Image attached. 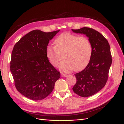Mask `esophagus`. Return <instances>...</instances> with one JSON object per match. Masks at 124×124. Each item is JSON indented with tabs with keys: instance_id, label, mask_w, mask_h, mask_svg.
Wrapping results in <instances>:
<instances>
[{
	"instance_id": "obj_1",
	"label": "esophagus",
	"mask_w": 124,
	"mask_h": 124,
	"mask_svg": "<svg viewBox=\"0 0 124 124\" xmlns=\"http://www.w3.org/2000/svg\"><path fill=\"white\" fill-rule=\"evenodd\" d=\"M61 76H62V77H63V78H65V77H67V76H68V75L62 73H61Z\"/></svg>"
}]
</instances>
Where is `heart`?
Segmentation results:
<instances>
[{
  "instance_id": "1",
  "label": "heart",
  "mask_w": 124,
  "mask_h": 124,
  "mask_svg": "<svg viewBox=\"0 0 124 124\" xmlns=\"http://www.w3.org/2000/svg\"><path fill=\"white\" fill-rule=\"evenodd\" d=\"M55 46L48 45L46 47V56L51 65L57 67L61 62L60 69L68 72L70 70L80 71L88 65L92 54V46L88 38L63 33L54 41Z\"/></svg>"
}]
</instances>
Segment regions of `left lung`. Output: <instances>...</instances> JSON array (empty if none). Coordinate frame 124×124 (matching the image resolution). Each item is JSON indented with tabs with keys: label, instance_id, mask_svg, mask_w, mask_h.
<instances>
[{
	"label": "left lung",
	"instance_id": "1",
	"mask_svg": "<svg viewBox=\"0 0 124 124\" xmlns=\"http://www.w3.org/2000/svg\"><path fill=\"white\" fill-rule=\"evenodd\" d=\"M74 33L85 35L92 46V54L86 68L75 74L77 82L72 88L74 93L81 97L95 95L106 85L112 63L110 46L108 40L95 29L83 27L72 29Z\"/></svg>",
	"mask_w": 124,
	"mask_h": 124
}]
</instances>
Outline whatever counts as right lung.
Masks as SVG:
<instances>
[{"label":"right lung","instance_id":"1","mask_svg":"<svg viewBox=\"0 0 124 124\" xmlns=\"http://www.w3.org/2000/svg\"><path fill=\"white\" fill-rule=\"evenodd\" d=\"M59 31L45 32L34 30L15 44L10 71L16 89L32 100L46 98L53 91L61 73L51 65L46 47Z\"/></svg>","mask_w":124,"mask_h":124}]
</instances>
